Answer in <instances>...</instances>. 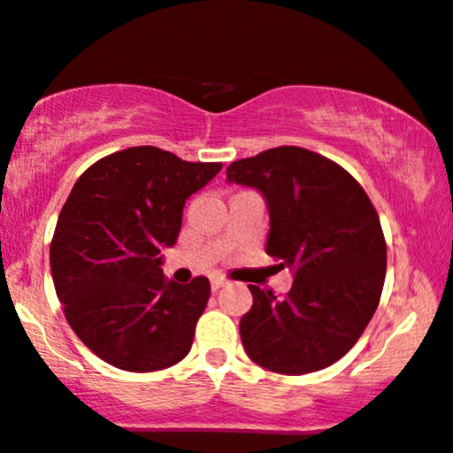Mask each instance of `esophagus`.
<instances>
[{
	"mask_svg": "<svg viewBox=\"0 0 453 453\" xmlns=\"http://www.w3.org/2000/svg\"><path fill=\"white\" fill-rule=\"evenodd\" d=\"M223 287H226V280H223V279H212L211 280L212 291H219V288H223Z\"/></svg>",
	"mask_w": 453,
	"mask_h": 453,
	"instance_id": "esophagus-1",
	"label": "esophagus"
}]
</instances>
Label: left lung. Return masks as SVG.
I'll list each match as a JSON object with an SVG mask.
<instances>
[{
  "mask_svg": "<svg viewBox=\"0 0 453 453\" xmlns=\"http://www.w3.org/2000/svg\"><path fill=\"white\" fill-rule=\"evenodd\" d=\"M226 174L264 196L265 253L293 272L285 299L249 285L244 350L274 373L329 367L357 344L382 296L386 242L372 200L350 173L302 147L261 151L232 162Z\"/></svg>",
  "mask_w": 453,
  "mask_h": 453,
  "instance_id": "obj_1",
  "label": "left lung"
}]
</instances>
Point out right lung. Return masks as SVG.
I'll return each mask as SVG.
<instances>
[{"mask_svg": "<svg viewBox=\"0 0 453 453\" xmlns=\"http://www.w3.org/2000/svg\"><path fill=\"white\" fill-rule=\"evenodd\" d=\"M219 171L141 145L75 181L50 244L52 280L71 329L105 363L147 373L188 357L211 285L165 279L162 249L177 242L185 200Z\"/></svg>", "mask_w": 453, "mask_h": 453, "instance_id": "add662e5", "label": "right lung"}]
</instances>
